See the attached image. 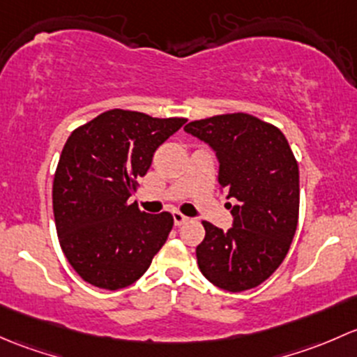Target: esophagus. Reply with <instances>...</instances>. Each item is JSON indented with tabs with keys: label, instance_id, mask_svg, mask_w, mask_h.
Masks as SVG:
<instances>
[{
	"label": "esophagus",
	"instance_id": "34e87169",
	"mask_svg": "<svg viewBox=\"0 0 357 357\" xmlns=\"http://www.w3.org/2000/svg\"><path fill=\"white\" fill-rule=\"evenodd\" d=\"M187 216L185 215H182V213H178V211H174V223L177 227H180V225H183V223L187 222Z\"/></svg>",
	"mask_w": 357,
	"mask_h": 357
}]
</instances>
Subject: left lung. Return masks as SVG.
<instances>
[{
	"mask_svg": "<svg viewBox=\"0 0 357 357\" xmlns=\"http://www.w3.org/2000/svg\"><path fill=\"white\" fill-rule=\"evenodd\" d=\"M185 132L208 142L220 161L218 182L238 203L223 232L203 222L196 248L201 273L216 287H258L287 256L299 220V167L280 128L249 113L194 120Z\"/></svg>",
	"mask_w": 357,
	"mask_h": 357,
	"instance_id": "obj_1",
	"label": "left lung"
}]
</instances>
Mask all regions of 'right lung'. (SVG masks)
<instances>
[{
    "label": "right lung",
    "instance_id": "1",
    "mask_svg": "<svg viewBox=\"0 0 357 357\" xmlns=\"http://www.w3.org/2000/svg\"><path fill=\"white\" fill-rule=\"evenodd\" d=\"M185 122L116 108L70 134L54 172L53 213L61 251L87 284L132 285L167 242L170 213L148 215L128 197L158 146Z\"/></svg>",
    "mask_w": 357,
    "mask_h": 357
}]
</instances>
